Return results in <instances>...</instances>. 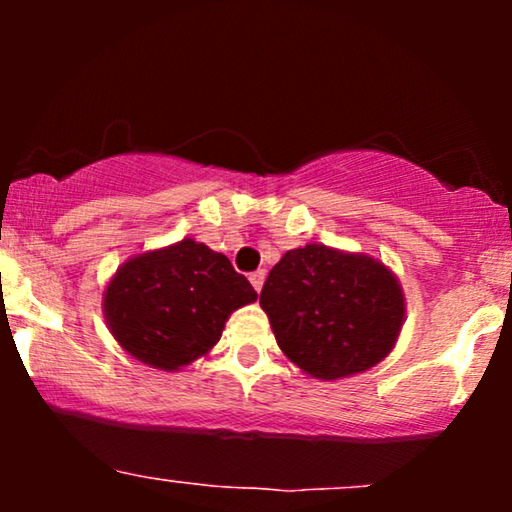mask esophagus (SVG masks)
<instances>
[{"label": "esophagus", "mask_w": 512, "mask_h": 512, "mask_svg": "<svg viewBox=\"0 0 512 512\" xmlns=\"http://www.w3.org/2000/svg\"><path fill=\"white\" fill-rule=\"evenodd\" d=\"M263 279H265V270H256V272H251V275H249V282L256 291L263 289Z\"/></svg>", "instance_id": "34e87169"}]
</instances>
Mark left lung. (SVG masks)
Instances as JSON below:
<instances>
[{
	"label": "left lung",
	"instance_id": "8db88e82",
	"mask_svg": "<svg viewBox=\"0 0 512 512\" xmlns=\"http://www.w3.org/2000/svg\"><path fill=\"white\" fill-rule=\"evenodd\" d=\"M261 307L286 359L317 380L377 366L405 321L401 282L380 258L326 244L286 251L265 279Z\"/></svg>",
	"mask_w": 512,
	"mask_h": 512
}]
</instances>
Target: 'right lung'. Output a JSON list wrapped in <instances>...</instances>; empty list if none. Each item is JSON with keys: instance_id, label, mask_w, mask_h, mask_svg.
Returning <instances> with one entry per match:
<instances>
[{"instance_id": "right-lung-1", "label": "right lung", "mask_w": 512, "mask_h": 512, "mask_svg": "<svg viewBox=\"0 0 512 512\" xmlns=\"http://www.w3.org/2000/svg\"><path fill=\"white\" fill-rule=\"evenodd\" d=\"M256 298L226 256L184 237L130 256L104 286L102 312L132 359L174 373L207 356L230 314Z\"/></svg>"}]
</instances>
